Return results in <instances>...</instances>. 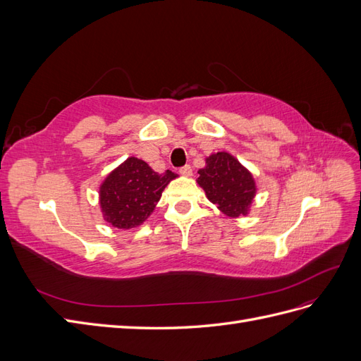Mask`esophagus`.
<instances>
[{"mask_svg":"<svg viewBox=\"0 0 361 361\" xmlns=\"http://www.w3.org/2000/svg\"><path fill=\"white\" fill-rule=\"evenodd\" d=\"M179 173L182 174V176H185V178H190L191 174H192V169L190 166H183V167L179 169Z\"/></svg>","mask_w":361,"mask_h":361,"instance_id":"1","label":"esophagus"}]
</instances>
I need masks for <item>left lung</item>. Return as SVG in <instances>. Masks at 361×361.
Masks as SVG:
<instances>
[{
  "label": "left lung",
  "instance_id": "8db88e82",
  "mask_svg": "<svg viewBox=\"0 0 361 361\" xmlns=\"http://www.w3.org/2000/svg\"><path fill=\"white\" fill-rule=\"evenodd\" d=\"M204 161L197 183L207 200L231 218L248 215L257 192L251 171L228 152H216Z\"/></svg>",
  "mask_w": 361,
  "mask_h": 361
}]
</instances>
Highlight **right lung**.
<instances>
[{
	"mask_svg": "<svg viewBox=\"0 0 361 361\" xmlns=\"http://www.w3.org/2000/svg\"><path fill=\"white\" fill-rule=\"evenodd\" d=\"M176 178V173H157L143 159L129 157L99 185L104 220L123 231L141 226L155 211L162 191Z\"/></svg>",
	"mask_w": 361,
	"mask_h": 361,
	"instance_id": "right-lung-1",
	"label": "right lung"
}]
</instances>
